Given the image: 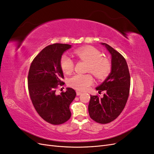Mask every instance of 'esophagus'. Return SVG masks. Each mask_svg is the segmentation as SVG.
Returning <instances> with one entry per match:
<instances>
[{"label":"esophagus","mask_w":154,"mask_h":154,"mask_svg":"<svg viewBox=\"0 0 154 154\" xmlns=\"http://www.w3.org/2000/svg\"><path fill=\"white\" fill-rule=\"evenodd\" d=\"M76 94H77V96H80L81 94H82L81 92H79V91H77L76 92Z\"/></svg>","instance_id":"34e87169"}]
</instances>
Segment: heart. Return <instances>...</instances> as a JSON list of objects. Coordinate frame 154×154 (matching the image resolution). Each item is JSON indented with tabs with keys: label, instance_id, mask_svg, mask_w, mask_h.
<instances>
[{
	"label": "heart",
	"instance_id": "obj_1",
	"mask_svg": "<svg viewBox=\"0 0 154 154\" xmlns=\"http://www.w3.org/2000/svg\"><path fill=\"white\" fill-rule=\"evenodd\" d=\"M76 56L82 60L88 63L87 72H91L96 78L104 79L111 69V63L109 59L102 57L99 50L93 47H86L75 51ZM61 68L65 73L69 74L73 72L74 64L68 55L64 54L60 60ZM93 78L90 74H75L68 80V84L72 88L78 90H86L92 84Z\"/></svg>",
	"mask_w": 154,
	"mask_h": 154
}]
</instances>
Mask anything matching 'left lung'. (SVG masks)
I'll use <instances>...</instances> for the list:
<instances>
[{
  "label": "left lung",
  "mask_w": 154,
  "mask_h": 154,
  "mask_svg": "<svg viewBox=\"0 0 154 154\" xmlns=\"http://www.w3.org/2000/svg\"><path fill=\"white\" fill-rule=\"evenodd\" d=\"M111 56V70L104 81L96 88L102 97L90 96L88 112L93 120L107 124L120 115L128 101L130 88L128 66L122 55L107 43H101Z\"/></svg>",
  "instance_id": "8db88e82"
}]
</instances>
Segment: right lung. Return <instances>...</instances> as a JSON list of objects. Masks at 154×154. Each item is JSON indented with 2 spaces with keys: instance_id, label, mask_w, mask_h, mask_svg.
I'll return each mask as SVG.
<instances>
[{
  "instance_id": "right-lung-1",
  "label": "right lung",
  "mask_w": 154,
  "mask_h": 154,
  "mask_svg": "<svg viewBox=\"0 0 154 154\" xmlns=\"http://www.w3.org/2000/svg\"><path fill=\"white\" fill-rule=\"evenodd\" d=\"M71 47V45L62 43L47 46L35 57L29 69L28 86L32 104L39 115L53 125L69 119V105L76 96L72 88H67L59 95L56 94L58 85H64L61 58Z\"/></svg>"
}]
</instances>
